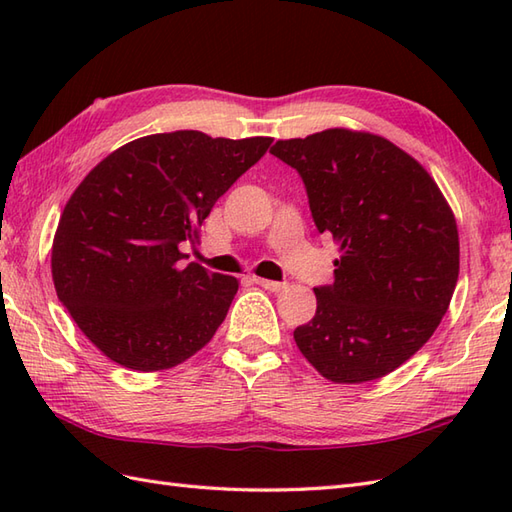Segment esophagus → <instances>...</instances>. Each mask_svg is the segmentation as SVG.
<instances>
[{
    "mask_svg": "<svg viewBox=\"0 0 512 512\" xmlns=\"http://www.w3.org/2000/svg\"><path fill=\"white\" fill-rule=\"evenodd\" d=\"M253 283L261 285V288H266L270 292H281L285 288V283H281V281H270V279H261V277H253Z\"/></svg>",
    "mask_w": 512,
    "mask_h": 512,
    "instance_id": "esophagus-1",
    "label": "esophagus"
}]
</instances>
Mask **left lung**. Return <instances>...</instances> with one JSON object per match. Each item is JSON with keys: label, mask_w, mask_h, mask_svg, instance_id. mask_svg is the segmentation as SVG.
Returning <instances> with one entry per match:
<instances>
[{"label": "left lung", "mask_w": 512, "mask_h": 512, "mask_svg": "<svg viewBox=\"0 0 512 512\" xmlns=\"http://www.w3.org/2000/svg\"><path fill=\"white\" fill-rule=\"evenodd\" d=\"M270 154L299 172L316 229L340 244L296 347L336 384L392 373L430 340L456 290L458 229L441 189L388 139L347 128L277 141Z\"/></svg>", "instance_id": "8db88e82"}]
</instances>
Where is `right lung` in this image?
<instances>
[{
	"instance_id": "obj_1",
	"label": "right lung",
	"mask_w": 512,
	"mask_h": 512,
	"mask_svg": "<svg viewBox=\"0 0 512 512\" xmlns=\"http://www.w3.org/2000/svg\"><path fill=\"white\" fill-rule=\"evenodd\" d=\"M270 137L176 130L130 141L85 176L52 246L58 299L106 358L163 371L192 358L227 316L237 279L178 246L196 242L216 200L264 157Z\"/></svg>"
}]
</instances>
